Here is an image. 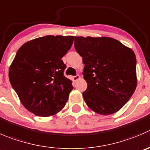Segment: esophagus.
<instances>
[{"label":"esophagus","mask_w":150,"mask_h":150,"mask_svg":"<svg viewBox=\"0 0 150 150\" xmlns=\"http://www.w3.org/2000/svg\"><path fill=\"white\" fill-rule=\"evenodd\" d=\"M80 79V76H79V74H77V75H76V76H73V80L75 81V82H76V81H77L78 79Z\"/></svg>","instance_id":"34e87169"}]
</instances>
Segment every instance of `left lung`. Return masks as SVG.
<instances>
[{
    "label": "left lung",
    "mask_w": 150,
    "mask_h": 150,
    "mask_svg": "<svg viewBox=\"0 0 150 150\" xmlns=\"http://www.w3.org/2000/svg\"><path fill=\"white\" fill-rule=\"evenodd\" d=\"M74 47L85 65L82 96L88 108L105 115L119 111L137 86L135 53L108 37H74Z\"/></svg>",
    "instance_id": "1"
}]
</instances>
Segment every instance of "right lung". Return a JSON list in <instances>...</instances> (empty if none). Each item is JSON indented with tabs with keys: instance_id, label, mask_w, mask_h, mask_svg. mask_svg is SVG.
<instances>
[{
	"instance_id": "obj_1",
	"label": "right lung",
	"mask_w": 150,
	"mask_h": 150,
	"mask_svg": "<svg viewBox=\"0 0 150 150\" xmlns=\"http://www.w3.org/2000/svg\"><path fill=\"white\" fill-rule=\"evenodd\" d=\"M74 36H47L31 40L17 51L8 71L10 83L22 105L38 116L48 117L65 107L73 90L64 76L62 58Z\"/></svg>"
}]
</instances>
